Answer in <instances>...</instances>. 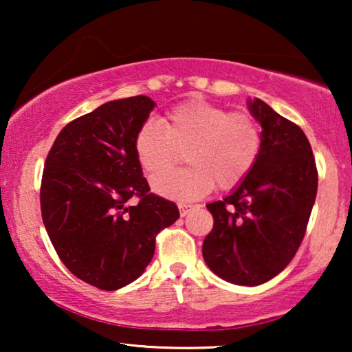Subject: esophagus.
I'll list each match as a JSON object with an SVG mask.
<instances>
[{
  "mask_svg": "<svg viewBox=\"0 0 352 352\" xmlns=\"http://www.w3.org/2000/svg\"><path fill=\"white\" fill-rule=\"evenodd\" d=\"M192 210V205H187V204H179V213L181 216H186L189 211Z\"/></svg>",
  "mask_w": 352,
  "mask_h": 352,
  "instance_id": "1",
  "label": "esophagus"
}]
</instances>
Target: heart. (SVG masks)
Listing matches in <instances>:
<instances>
[{
    "label": "heart",
    "mask_w": 352,
    "mask_h": 352,
    "mask_svg": "<svg viewBox=\"0 0 352 352\" xmlns=\"http://www.w3.org/2000/svg\"><path fill=\"white\" fill-rule=\"evenodd\" d=\"M258 120L245 112H230L208 100H190L166 113L160 122L147 120L134 138L138 163L148 176L169 169L186 153L189 168L152 179L163 197L192 200L242 184L263 152Z\"/></svg>",
    "instance_id": "obj_1"
}]
</instances>
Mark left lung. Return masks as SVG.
<instances>
[{
    "label": "left lung",
    "instance_id": "8db88e82",
    "mask_svg": "<svg viewBox=\"0 0 352 352\" xmlns=\"http://www.w3.org/2000/svg\"><path fill=\"white\" fill-rule=\"evenodd\" d=\"M248 109L263 128L261 157L232 194L206 205L214 224L205 263L235 285L254 287L288 266L306 234L317 194V168L302 129L261 99Z\"/></svg>",
    "mask_w": 352,
    "mask_h": 352
}]
</instances>
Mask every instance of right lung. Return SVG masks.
I'll return each mask as SVG.
<instances>
[{"label":"right lung","mask_w":352,"mask_h":352,"mask_svg":"<svg viewBox=\"0 0 352 352\" xmlns=\"http://www.w3.org/2000/svg\"><path fill=\"white\" fill-rule=\"evenodd\" d=\"M155 102L110 100L65 124L43 170L41 216L52 247L75 277L100 290L136 280L157 234L179 218L173 201L151 194L134 138ZM138 198L136 206L127 201Z\"/></svg>","instance_id":"1"}]
</instances>
